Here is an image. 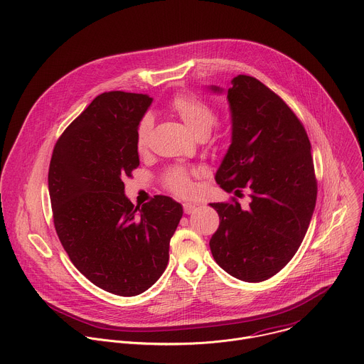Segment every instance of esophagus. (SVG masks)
<instances>
[{
	"instance_id": "obj_1",
	"label": "esophagus",
	"mask_w": 364,
	"mask_h": 364,
	"mask_svg": "<svg viewBox=\"0 0 364 364\" xmlns=\"http://www.w3.org/2000/svg\"><path fill=\"white\" fill-rule=\"evenodd\" d=\"M183 210H184L186 215H191V213H194V210H196V205L191 204V203H184V204H183Z\"/></svg>"
}]
</instances>
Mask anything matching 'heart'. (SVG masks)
Listing matches in <instances>:
<instances>
[{"instance_id":"obj_1","label":"heart","mask_w":364,"mask_h":364,"mask_svg":"<svg viewBox=\"0 0 364 364\" xmlns=\"http://www.w3.org/2000/svg\"><path fill=\"white\" fill-rule=\"evenodd\" d=\"M168 105L183 119V122L193 131L196 136L209 135L219 118L218 111L212 105H209V103L191 93H186V92L176 93L168 102ZM151 129H152V118L151 115H144L138 121L135 128V148L139 152L146 149ZM198 174L200 171L197 168L174 166L164 173L163 181L166 188L170 190L171 193L180 197H188L194 190L193 178L197 177Z\"/></svg>"}]
</instances>
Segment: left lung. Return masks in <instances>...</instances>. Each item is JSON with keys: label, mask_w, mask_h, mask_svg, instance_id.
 Returning <instances> with one entry per match:
<instances>
[{"label": "left lung", "mask_w": 364, "mask_h": 364, "mask_svg": "<svg viewBox=\"0 0 364 364\" xmlns=\"http://www.w3.org/2000/svg\"><path fill=\"white\" fill-rule=\"evenodd\" d=\"M228 100L232 144L216 183L236 196L249 188L252 201L247 209L235 197L210 203L220 219L210 250L232 277L261 282L278 274L301 246L317 200L314 163L304 125L262 82L236 76Z\"/></svg>", "instance_id": "1"}]
</instances>
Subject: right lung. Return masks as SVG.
I'll return each instance as SVG.
<instances>
[{"mask_svg": "<svg viewBox=\"0 0 364 364\" xmlns=\"http://www.w3.org/2000/svg\"><path fill=\"white\" fill-rule=\"evenodd\" d=\"M152 97L121 90L96 96L58 139L48 167L56 233L72 264L92 284L134 296L168 264L183 207L154 196L141 209L124 194L139 166L135 128Z\"/></svg>", "mask_w": 364, "mask_h": 364, "instance_id": "1", "label": "right lung"}]
</instances>
